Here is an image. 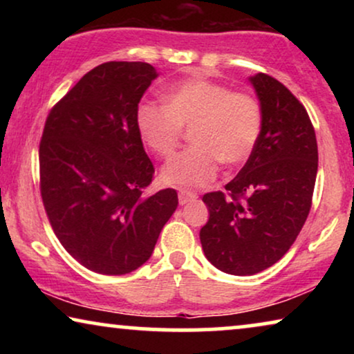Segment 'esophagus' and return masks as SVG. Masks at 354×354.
Listing matches in <instances>:
<instances>
[{
    "instance_id": "esophagus-1",
    "label": "esophagus",
    "mask_w": 354,
    "mask_h": 354,
    "mask_svg": "<svg viewBox=\"0 0 354 354\" xmlns=\"http://www.w3.org/2000/svg\"><path fill=\"white\" fill-rule=\"evenodd\" d=\"M196 198L198 195L195 192L185 190V188H180V190H178V203H180V205H187V203L195 201Z\"/></svg>"
}]
</instances>
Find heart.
Listing matches in <instances>:
<instances>
[{"instance_id":"1","label":"heart","mask_w":354,"mask_h":354,"mask_svg":"<svg viewBox=\"0 0 354 354\" xmlns=\"http://www.w3.org/2000/svg\"><path fill=\"white\" fill-rule=\"evenodd\" d=\"M164 106L143 103L137 111V130L159 158H171L183 129H190L193 147L164 166L161 177L178 187H201L216 177L219 164L240 166L253 154L263 130V111L248 93L206 79L174 85Z\"/></svg>"}]
</instances>
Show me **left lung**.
<instances>
[{"label":"left lung","instance_id":"left-lung-1","mask_svg":"<svg viewBox=\"0 0 354 354\" xmlns=\"http://www.w3.org/2000/svg\"><path fill=\"white\" fill-rule=\"evenodd\" d=\"M250 82L263 111L258 145L227 193L203 196L209 211L203 251L232 275L258 274L287 253L308 219L317 176L316 133L304 106L268 74Z\"/></svg>","mask_w":354,"mask_h":354}]
</instances>
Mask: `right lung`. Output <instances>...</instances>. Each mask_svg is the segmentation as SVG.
I'll use <instances>...</instances> for the list:
<instances>
[{"mask_svg": "<svg viewBox=\"0 0 354 354\" xmlns=\"http://www.w3.org/2000/svg\"><path fill=\"white\" fill-rule=\"evenodd\" d=\"M156 77L148 62H104L86 72L46 118L43 206L67 253L93 272L124 275L147 263L177 209L174 188L142 195L154 167L135 118Z\"/></svg>", "mask_w": 354, "mask_h": 354, "instance_id": "obj_1", "label": "right lung"}]
</instances>
